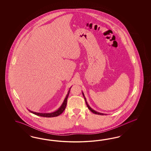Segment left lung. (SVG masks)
<instances>
[{"instance_id":"left-lung-1","label":"left lung","mask_w":151,"mask_h":151,"mask_svg":"<svg viewBox=\"0 0 151 151\" xmlns=\"http://www.w3.org/2000/svg\"><path fill=\"white\" fill-rule=\"evenodd\" d=\"M82 95H83V97H84L85 100V102H86V105H87L88 109L89 110H90V111H91L92 113H93V114H100V115H104V114H105V115H106V114H102V113L98 112H97V111H95V110H93V109H92L90 107V106L88 105V103H87V102L86 101V99L85 97V96H84L83 92H82Z\"/></svg>"}]
</instances>
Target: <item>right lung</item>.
Here are the masks:
<instances>
[{
  "label": "right lung",
  "mask_w": 151,
  "mask_h": 151,
  "mask_svg": "<svg viewBox=\"0 0 151 151\" xmlns=\"http://www.w3.org/2000/svg\"><path fill=\"white\" fill-rule=\"evenodd\" d=\"M70 88H71V87L69 89V91L68 92V94L66 96L63 104L60 106L59 109L58 110H56L55 112H51V113H38V112H33V111H32L30 110H29V111L33 114H36L37 116H39L45 117H56V116H59L60 114H61L64 112V110L66 108V104H67V100H68V99Z\"/></svg>",
  "instance_id": "obj_1"
}]
</instances>
